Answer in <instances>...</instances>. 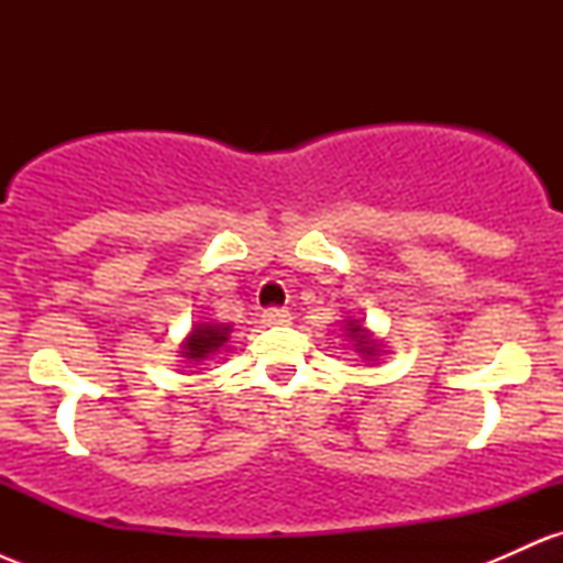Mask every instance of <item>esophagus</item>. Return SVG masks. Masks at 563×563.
I'll return each mask as SVG.
<instances>
[{"instance_id": "esophagus-1", "label": "esophagus", "mask_w": 563, "mask_h": 563, "mask_svg": "<svg viewBox=\"0 0 563 563\" xmlns=\"http://www.w3.org/2000/svg\"><path fill=\"white\" fill-rule=\"evenodd\" d=\"M262 322L264 325H288L290 322V312L283 307H267L262 312Z\"/></svg>"}]
</instances>
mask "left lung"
I'll return each instance as SVG.
<instances>
[{
  "instance_id": "8db88e82",
  "label": "left lung",
  "mask_w": 563,
  "mask_h": 563,
  "mask_svg": "<svg viewBox=\"0 0 563 563\" xmlns=\"http://www.w3.org/2000/svg\"><path fill=\"white\" fill-rule=\"evenodd\" d=\"M349 325H354V322H349ZM349 331H352V339L357 341V344H354V346H360V352H363L365 357H371V354L376 352V341L367 339V333L363 331V328L354 325V328H349Z\"/></svg>"
}]
</instances>
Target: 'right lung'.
Instances as JSON below:
<instances>
[{"label":"right lung","mask_w":563,"mask_h":563,"mask_svg":"<svg viewBox=\"0 0 563 563\" xmlns=\"http://www.w3.org/2000/svg\"><path fill=\"white\" fill-rule=\"evenodd\" d=\"M228 333H230L228 325H196L185 344V357L190 360L209 357L211 352H217V349L228 341Z\"/></svg>","instance_id":"1"}]
</instances>
